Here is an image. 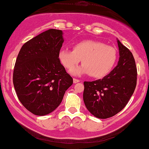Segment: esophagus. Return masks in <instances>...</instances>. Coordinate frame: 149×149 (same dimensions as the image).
I'll return each mask as SVG.
<instances>
[{
	"instance_id": "34e87169",
	"label": "esophagus",
	"mask_w": 149,
	"mask_h": 149,
	"mask_svg": "<svg viewBox=\"0 0 149 149\" xmlns=\"http://www.w3.org/2000/svg\"><path fill=\"white\" fill-rule=\"evenodd\" d=\"M73 81H74V84H76V83L79 82L80 80H79V79H76V78H74V79H73Z\"/></svg>"
}]
</instances>
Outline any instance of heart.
Wrapping results in <instances>:
<instances>
[{"instance_id": "b5f03b06", "label": "heart", "mask_w": 149, "mask_h": 149, "mask_svg": "<svg viewBox=\"0 0 149 149\" xmlns=\"http://www.w3.org/2000/svg\"><path fill=\"white\" fill-rule=\"evenodd\" d=\"M61 64L67 70H73L79 62L83 65L72 71V74H88L92 77L106 76L112 70L117 60L114 47L94 40H82L73 45L72 49L62 48L58 54Z\"/></svg>"}]
</instances>
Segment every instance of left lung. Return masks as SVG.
<instances>
[{"label":"left lung","mask_w":149,"mask_h":149,"mask_svg":"<svg viewBox=\"0 0 149 149\" xmlns=\"http://www.w3.org/2000/svg\"><path fill=\"white\" fill-rule=\"evenodd\" d=\"M119 60L106 77L84 81L83 100L92 115L100 119L114 116L127 104L136 86L137 70L131 51L117 40Z\"/></svg>","instance_id":"8db88e82"}]
</instances>
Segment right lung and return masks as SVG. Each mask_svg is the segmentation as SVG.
Returning a JSON list of instances; mask_svg holds the SVG:
<instances>
[{
  "label": "right lung",
  "mask_w": 149,
  "mask_h": 149,
  "mask_svg": "<svg viewBox=\"0 0 149 149\" xmlns=\"http://www.w3.org/2000/svg\"><path fill=\"white\" fill-rule=\"evenodd\" d=\"M62 35L60 30H46L25 42L17 57L14 87L22 104L35 115L53 111L73 83L58 58Z\"/></svg>",
  "instance_id": "right-lung-1"
}]
</instances>
